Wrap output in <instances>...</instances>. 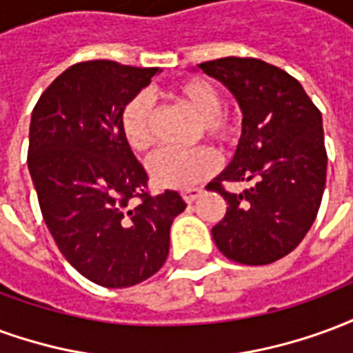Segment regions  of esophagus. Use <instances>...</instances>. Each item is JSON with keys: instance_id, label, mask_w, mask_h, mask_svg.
Listing matches in <instances>:
<instances>
[{"instance_id": "esophagus-1", "label": "esophagus", "mask_w": 353, "mask_h": 353, "mask_svg": "<svg viewBox=\"0 0 353 353\" xmlns=\"http://www.w3.org/2000/svg\"><path fill=\"white\" fill-rule=\"evenodd\" d=\"M200 194H202V189H185V191H181V196H183V200L187 204L194 202Z\"/></svg>"}]
</instances>
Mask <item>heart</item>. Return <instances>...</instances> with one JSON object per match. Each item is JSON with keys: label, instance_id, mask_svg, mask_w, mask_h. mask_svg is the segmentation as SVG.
I'll return each instance as SVG.
<instances>
[{"label": "heart", "instance_id": "b5f03b06", "mask_svg": "<svg viewBox=\"0 0 353 353\" xmlns=\"http://www.w3.org/2000/svg\"><path fill=\"white\" fill-rule=\"evenodd\" d=\"M172 98L199 117L196 138L206 136L217 145H232L240 124L236 117L221 108V92L206 79L189 77L172 88ZM121 130L128 145L145 153L157 143V109L151 96L138 92L121 111ZM217 170V154L210 147L164 149L149 162V172L157 185L166 189H191Z\"/></svg>", "mask_w": 353, "mask_h": 353}]
</instances>
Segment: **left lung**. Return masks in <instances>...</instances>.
<instances>
[{
    "instance_id": "left-lung-1",
    "label": "left lung",
    "mask_w": 353,
    "mask_h": 353,
    "mask_svg": "<svg viewBox=\"0 0 353 353\" xmlns=\"http://www.w3.org/2000/svg\"><path fill=\"white\" fill-rule=\"evenodd\" d=\"M199 68L221 81L244 113L234 159L206 187L227 200L212 236L227 259L268 265L293 252L318 215L327 176L321 113L295 77L259 58ZM240 181L254 185L240 195L224 189Z\"/></svg>"
}]
</instances>
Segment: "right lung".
<instances>
[{"label": "right lung", "mask_w": 353, "mask_h": 353, "mask_svg": "<svg viewBox=\"0 0 353 353\" xmlns=\"http://www.w3.org/2000/svg\"><path fill=\"white\" fill-rule=\"evenodd\" d=\"M159 68L79 62L37 100L28 168L43 219L68 263L98 285L130 288L161 270L170 227L187 204L151 194L149 176L121 130L124 103Z\"/></svg>", "instance_id": "add662e5"}]
</instances>
